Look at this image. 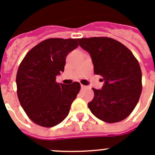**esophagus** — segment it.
I'll use <instances>...</instances> for the list:
<instances>
[{"mask_svg":"<svg viewBox=\"0 0 155 155\" xmlns=\"http://www.w3.org/2000/svg\"><path fill=\"white\" fill-rule=\"evenodd\" d=\"M81 88H82V89H86V88H87V86H83V85H81Z\"/></svg>","mask_w":155,"mask_h":155,"instance_id":"esophagus-1","label":"esophagus"}]
</instances>
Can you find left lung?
Returning <instances> with one entry per match:
<instances>
[{"mask_svg": "<svg viewBox=\"0 0 155 155\" xmlns=\"http://www.w3.org/2000/svg\"><path fill=\"white\" fill-rule=\"evenodd\" d=\"M89 52L94 73L102 76L101 90L93 89L94 97L88 104L92 114L106 123L124 120L137 104L142 91V73L134 55L119 41L106 37L79 38Z\"/></svg>", "mask_w": 155, "mask_h": 155, "instance_id": "8db88e82", "label": "left lung"}]
</instances>
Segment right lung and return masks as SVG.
Listing matches in <instances>:
<instances>
[{"label":"right lung","instance_id":"obj_1","mask_svg":"<svg viewBox=\"0 0 155 155\" xmlns=\"http://www.w3.org/2000/svg\"><path fill=\"white\" fill-rule=\"evenodd\" d=\"M78 45L77 39L48 38L31 48L19 65L18 97L28 117L36 124L56 126L69 114L80 84H58L55 79L64 72L68 54Z\"/></svg>","mask_w":155,"mask_h":155}]
</instances>
